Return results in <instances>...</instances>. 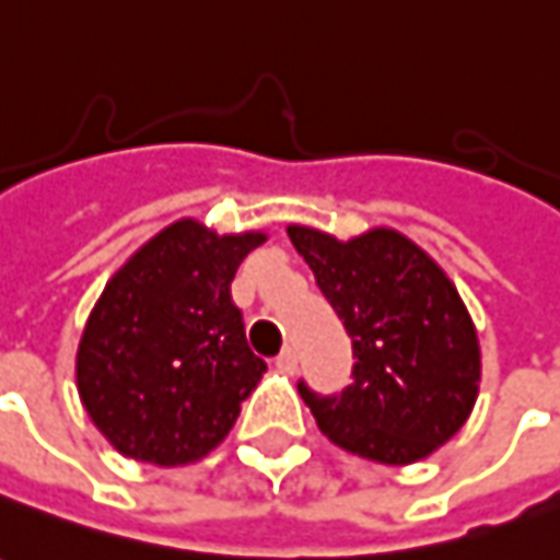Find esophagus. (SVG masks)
I'll return each instance as SVG.
<instances>
[{
	"label": "esophagus",
	"mask_w": 560,
	"mask_h": 560,
	"mask_svg": "<svg viewBox=\"0 0 560 560\" xmlns=\"http://www.w3.org/2000/svg\"><path fill=\"white\" fill-rule=\"evenodd\" d=\"M277 369H283V372H295V369H299V353H295L292 347H283V350H280V357H277Z\"/></svg>",
	"instance_id": "esophagus-1"
}]
</instances>
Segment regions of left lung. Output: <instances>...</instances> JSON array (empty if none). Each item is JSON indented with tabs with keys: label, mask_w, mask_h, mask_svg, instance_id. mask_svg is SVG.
<instances>
[{
	"label": "left lung",
	"mask_w": 560,
	"mask_h": 560,
	"mask_svg": "<svg viewBox=\"0 0 560 560\" xmlns=\"http://www.w3.org/2000/svg\"><path fill=\"white\" fill-rule=\"evenodd\" d=\"M289 241L345 323L353 372L341 393H299L335 445L377 464H415L445 445L479 396V338L433 258L390 229L353 241L292 225Z\"/></svg>",
	"instance_id": "left-lung-1"
}]
</instances>
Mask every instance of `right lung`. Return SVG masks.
I'll list each match as a JSON object with an SVG mask.
<instances>
[{
  "instance_id": "obj_1",
  "label": "right lung",
  "mask_w": 560,
  "mask_h": 560,
  "mask_svg": "<svg viewBox=\"0 0 560 560\" xmlns=\"http://www.w3.org/2000/svg\"><path fill=\"white\" fill-rule=\"evenodd\" d=\"M265 234L164 229L112 277L84 326L79 396L96 430L145 464H191L231 433L268 362L246 345L231 280Z\"/></svg>"
}]
</instances>
